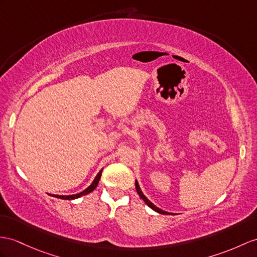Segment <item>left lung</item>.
Segmentation results:
<instances>
[{
	"label": "left lung",
	"mask_w": 257,
	"mask_h": 257,
	"mask_svg": "<svg viewBox=\"0 0 257 257\" xmlns=\"http://www.w3.org/2000/svg\"><path fill=\"white\" fill-rule=\"evenodd\" d=\"M135 187H136V191H137V193H139V195H140V197L143 199L144 202H145L150 208L152 209H154L155 211H157V212H159V214H162V215H171L170 212H167V211H165V210H162V209H160V208H158L157 206H155L152 202L149 201V199L144 195L143 194V192H142V190H141V187H140V184H139V182H137V181H135Z\"/></svg>",
	"instance_id": "8db88e82"
}]
</instances>
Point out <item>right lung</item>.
<instances>
[{"mask_svg": "<svg viewBox=\"0 0 257 257\" xmlns=\"http://www.w3.org/2000/svg\"><path fill=\"white\" fill-rule=\"evenodd\" d=\"M101 173H102V169L99 171V173L97 174V177L95 178V180L92 181V183L88 187H87L86 190H84L83 192H80L78 194H74V195H52V196L56 197V198H61V199H75V198H78L80 196L87 195V194H89L90 192H92L97 187V185L99 183V180H100V178H101Z\"/></svg>", "mask_w": 257, "mask_h": 257, "instance_id": "add662e5", "label": "right lung"}]
</instances>
